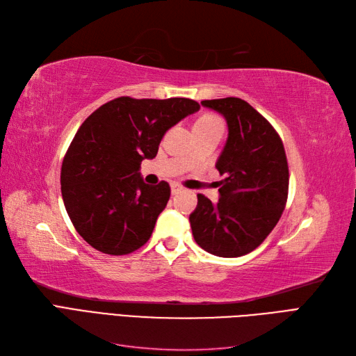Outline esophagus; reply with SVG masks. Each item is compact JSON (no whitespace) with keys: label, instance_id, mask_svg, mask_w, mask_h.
<instances>
[{"label":"esophagus","instance_id":"obj_1","mask_svg":"<svg viewBox=\"0 0 356 356\" xmlns=\"http://www.w3.org/2000/svg\"><path fill=\"white\" fill-rule=\"evenodd\" d=\"M170 190H172V195H178V193H181L184 188H182L179 184H177V182H174V184L170 186Z\"/></svg>","mask_w":356,"mask_h":356}]
</instances>
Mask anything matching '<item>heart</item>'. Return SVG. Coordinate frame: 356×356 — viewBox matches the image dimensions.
Segmentation results:
<instances>
[{
	"label": "heart",
	"instance_id": "1",
	"mask_svg": "<svg viewBox=\"0 0 356 356\" xmlns=\"http://www.w3.org/2000/svg\"><path fill=\"white\" fill-rule=\"evenodd\" d=\"M213 123H221L220 118L212 115V114H204L196 122V126L197 124H213Z\"/></svg>",
	"mask_w": 356,
	"mask_h": 356
}]
</instances>
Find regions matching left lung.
<instances>
[{"label":"left lung","instance_id":"obj_1","mask_svg":"<svg viewBox=\"0 0 356 356\" xmlns=\"http://www.w3.org/2000/svg\"><path fill=\"white\" fill-rule=\"evenodd\" d=\"M229 127L215 168L221 175L218 203L197 195L190 215L196 243L209 254L233 258L254 251L275 229L285 209L289 172L281 136L241 98L202 101Z\"/></svg>","mask_w":356,"mask_h":356}]
</instances>
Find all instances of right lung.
I'll list each match as a JSON object with an SVG mask.
<instances>
[{"instance_id":"1","label":"right lung","mask_w":356,"mask_h":356,"mask_svg":"<svg viewBox=\"0 0 356 356\" xmlns=\"http://www.w3.org/2000/svg\"><path fill=\"white\" fill-rule=\"evenodd\" d=\"M199 108L187 98L120 96L86 118L63 159L60 190L75 230L95 250L126 255L147 243L170 187L145 184L141 161L154 159L163 135Z\"/></svg>"}]
</instances>
